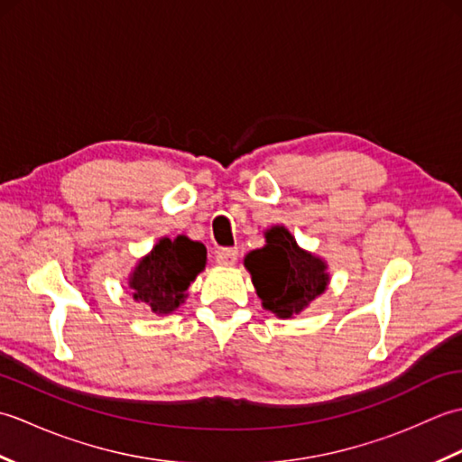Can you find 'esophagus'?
Returning <instances> with one entry per match:
<instances>
[{
	"label": "esophagus",
	"instance_id": "34e87169",
	"mask_svg": "<svg viewBox=\"0 0 462 462\" xmlns=\"http://www.w3.org/2000/svg\"><path fill=\"white\" fill-rule=\"evenodd\" d=\"M236 260H238V250H234V248H226V250H220L218 254H216V263L224 268L234 266Z\"/></svg>",
	"mask_w": 462,
	"mask_h": 462
}]
</instances>
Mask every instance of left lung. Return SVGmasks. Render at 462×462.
<instances>
[{
    "instance_id": "obj_1",
    "label": "left lung",
    "mask_w": 462,
    "mask_h": 462,
    "mask_svg": "<svg viewBox=\"0 0 462 462\" xmlns=\"http://www.w3.org/2000/svg\"><path fill=\"white\" fill-rule=\"evenodd\" d=\"M263 238L262 248L244 256V268L250 272L262 308L280 319H291L328 290V262L300 248L286 226H272Z\"/></svg>"
}]
</instances>
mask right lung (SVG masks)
<instances>
[{
  "instance_id": "add662e5",
  "label": "right lung",
  "mask_w": 462,
  "mask_h": 462,
  "mask_svg": "<svg viewBox=\"0 0 462 462\" xmlns=\"http://www.w3.org/2000/svg\"><path fill=\"white\" fill-rule=\"evenodd\" d=\"M206 268V246L184 234L162 236L134 263L126 283L136 303L156 316H171L189 298L190 283Z\"/></svg>"
}]
</instances>
